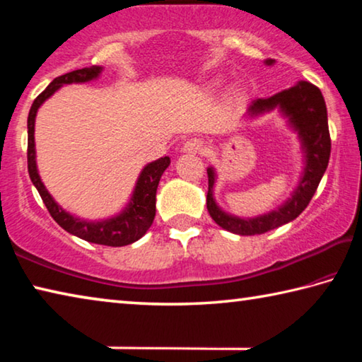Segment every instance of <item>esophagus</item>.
I'll return each mask as SVG.
<instances>
[{"mask_svg":"<svg viewBox=\"0 0 362 362\" xmlns=\"http://www.w3.org/2000/svg\"><path fill=\"white\" fill-rule=\"evenodd\" d=\"M183 153H192V155H196V153H201L204 150V144L203 140L199 139H188L185 144H183Z\"/></svg>","mask_w":362,"mask_h":362,"instance_id":"1","label":"esophagus"}]
</instances>
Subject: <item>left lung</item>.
<instances>
[{"mask_svg":"<svg viewBox=\"0 0 362 362\" xmlns=\"http://www.w3.org/2000/svg\"><path fill=\"white\" fill-rule=\"evenodd\" d=\"M273 59H267V65H273ZM279 107L287 118L291 126L298 132L305 151V169L302 180L293 192L292 198L286 201V204L273 211L267 216L255 218H241L228 216L216 204L212 188L216 183V173L214 169H207V179H209V189H207V211H209L214 222L222 226L223 230L241 236L262 235L269 230L292 222L305 207L310 204L311 198L316 193L324 173H326L329 156H330V134L327 124V108L321 90L315 84L308 81H300L291 89H284L268 99H257L250 103L247 113L257 116L263 112Z\"/></svg>","mask_w":362,"mask_h":362,"instance_id":"left-lung-1","label":"left lung"}]
</instances>
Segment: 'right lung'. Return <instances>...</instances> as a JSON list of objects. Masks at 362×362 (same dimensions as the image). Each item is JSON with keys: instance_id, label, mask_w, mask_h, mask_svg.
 Segmentation results:
<instances>
[{"instance_id": "right-lung-1", "label": "right lung", "mask_w": 362, "mask_h": 362, "mask_svg": "<svg viewBox=\"0 0 362 362\" xmlns=\"http://www.w3.org/2000/svg\"><path fill=\"white\" fill-rule=\"evenodd\" d=\"M102 66H89V69H79L75 71L65 73L62 76H57L54 81L36 97L32 108L28 113V148H27V159H28V174L32 179L33 185L38 189L42 203L47 207L51 217L62 226L65 231L71 233L81 240L94 244H102V246L121 247L127 244L136 243L142 238L146 230L150 228L156 214V189L159 179L164 170L170 164L168 156L159 158L156 161L146 164L142 174H140L136 189H134L131 203L122 211L119 216L113 218L102 220V222H86V220L76 218L70 216L60 207L51 194L47 193L45 183L41 182L38 169H36L35 159V118L36 112L41 107V103L49 99L56 90L64 84L71 83H86L90 81L100 75Z\"/></svg>"}]
</instances>
